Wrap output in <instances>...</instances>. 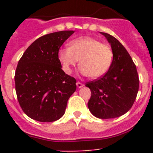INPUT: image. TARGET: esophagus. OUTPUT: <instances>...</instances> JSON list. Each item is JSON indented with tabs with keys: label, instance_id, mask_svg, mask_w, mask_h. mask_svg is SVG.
<instances>
[{
	"label": "esophagus",
	"instance_id": "esophagus-1",
	"mask_svg": "<svg viewBox=\"0 0 153 153\" xmlns=\"http://www.w3.org/2000/svg\"><path fill=\"white\" fill-rule=\"evenodd\" d=\"M76 86H77L78 88H80V87H82V86H83V84L82 83H80V82H76Z\"/></svg>",
	"mask_w": 153,
	"mask_h": 153
}]
</instances>
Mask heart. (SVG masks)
<instances>
[{
  "label": "heart",
  "instance_id": "b5f03b06",
  "mask_svg": "<svg viewBox=\"0 0 153 153\" xmlns=\"http://www.w3.org/2000/svg\"><path fill=\"white\" fill-rule=\"evenodd\" d=\"M58 59L67 74L72 73L73 67L79 60L80 72L91 79L103 76L111 67L113 60V50L108 44L97 39L85 36L70 42L69 47L61 48Z\"/></svg>",
  "mask_w": 153,
  "mask_h": 153
}]
</instances>
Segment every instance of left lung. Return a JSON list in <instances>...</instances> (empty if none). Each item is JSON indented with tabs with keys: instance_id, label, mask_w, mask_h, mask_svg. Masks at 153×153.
Here are the masks:
<instances>
[{
	"instance_id": "8db88e82",
	"label": "left lung",
	"mask_w": 153,
	"mask_h": 153,
	"mask_svg": "<svg viewBox=\"0 0 153 153\" xmlns=\"http://www.w3.org/2000/svg\"><path fill=\"white\" fill-rule=\"evenodd\" d=\"M100 33L111 45L113 60L103 76L86 83L91 91L88 108L97 118H116L132 106L139 91L140 79L136 65L123 44L112 35Z\"/></svg>"
}]
</instances>
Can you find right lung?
Segmentation results:
<instances>
[{"label": "right lung", "instance_id": "add662e5", "mask_svg": "<svg viewBox=\"0 0 153 153\" xmlns=\"http://www.w3.org/2000/svg\"><path fill=\"white\" fill-rule=\"evenodd\" d=\"M74 33L63 30L40 36L19 60L14 76L16 93L21 109L30 118L50 123L65 113L76 80L61 69L58 52Z\"/></svg>", "mask_w": 153, "mask_h": 153}]
</instances>
